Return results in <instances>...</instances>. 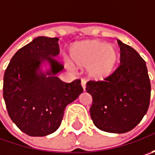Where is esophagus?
I'll return each instance as SVG.
<instances>
[{
    "label": "esophagus",
    "mask_w": 155,
    "mask_h": 155,
    "mask_svg": "<svg viewBox=\"0 0 155 155\" xmlns=\"http://www.w3.org/2000/svg\"><path fill=\"white\" fill-rule=\"evenodd\" d=\"M81 85L83 87L84 91H85V89H86V81L84 80V79H82L81 80Z\"/></svg>",
    "instance_id": "1"
}]
</instances>
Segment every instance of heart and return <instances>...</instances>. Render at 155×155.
<instances>
[{"label":"heart","instance_id":"heart-1","mask_svg":"<svg viewBox=\"0 0 155 155\" xmlns=\"http://www.w3.org/2000/svg\"><path fill=\"white\" fill-rule=\"evenodd\" d=\"M71 62L79 67H87V73L94 80L107 78L115 71L119 51L115 45H108L100 40H87L75 44L70 51ZM69 69L71 63H66Z\"/></svg>","mask_w":155,"mask_h":155}]
</instances>
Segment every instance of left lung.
Masks as SVG:
<instances>
[{
    "label": "left lung",
    "instance_id": "8db88e82",
    "mask_svg": "<svg viewBox=\"0 0 155 155\" xmlns=\"http://www.w3.org/2000/svg\"><path fill=\"white\" fill-rule=\"evenodd\" d=\"M121 64L103 81H89L92 97L90 113L99 129L122 134L135 128L150 104L151 84L146 62L131 46L117 40Z\"/></svg>",
    "mask_w": 155,
    "mask_h": 155
}]
</instances>
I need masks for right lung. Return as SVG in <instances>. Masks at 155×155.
Returning a JSON list of instances; mask_svg holds the SVG:
<instances>
[{"mask_svg": "<svg viewBox=\"0 0 155 155\" xmlns=\"http://www.w3.org/2000/svg\"><path fill=\"white\" fill-rule=\"evenodd\" d=\"M58 38L38 37L15 53L3 78V97L9 117L30 136L55 132L64 110L83 92L80 79L64 83L55 75L64 65L54 57L59 53ZM51 64L47 74L38 71L42 61Z\"/></svg>", "mask_w": 155, "mask_h": 155, "instance_id": "right-lung-1", "label": "right lung"}]
</instances>
